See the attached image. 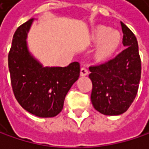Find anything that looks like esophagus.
<instances>
[{"instance_id": "1", "label": "esophagus", "mask_w": 149, "mask_h": 149, "mask_svg": "<svg viewBox=\"0 0 149 149\" xmlns=\"http://www.w3.org/2000/svg\"><path fill=\"white\" fill-rule=\"evenodd\" d=\"M80 74H81V76H86V75H88L89 71H88L85 68H81V72H80Z\"/></svg>"}]
</instances>
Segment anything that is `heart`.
I'll list each match as a JSON object with an SVG mask.
<instances>
[{
  "instance_id": "obj_1",
  "label": "heart",
  "mask_w": 149,
  "mask_h": 149,
  "mask_svg": "<svg viewBox=\"0 0 149 149\" xmlns=\"http://www.w3.org/2000/svg\"><path fill=\"white\" fill-rule=\"evenodd\" d=\"M94 44H97L95 58L100 62H106L112 58L122 43V35L110 27H97L91 36Z\"/></svg>"
}]
</instances>
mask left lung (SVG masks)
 Masks as SVG:
<instances>
[{"instance_id": "1", "label": "left lung", "mask_w": 149, "mask_h": 149, "mask_svg": "<svg viewBox=\"0 0 149 149\" xmlns=\"http://www.w3.org/2000/svg\"><path fill=\"white\" fill-rule=\"evenodd\" d=\"M125 49L115 58L90 66L91 100L94 108L106 116H119L128 110L138 92L141 63L133 33L121 22Z\"/></svg>"}]
</instances>
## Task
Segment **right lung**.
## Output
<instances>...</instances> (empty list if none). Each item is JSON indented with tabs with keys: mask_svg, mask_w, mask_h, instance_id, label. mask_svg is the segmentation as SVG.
<instances>
[{
	"mask_svg": "<svg viewBox=\"0 0 149 149\" xmlns=\"http://www.w3.org/2000/svg\"><path fill=\"white\" fill-rule=\"evenodd\" d=\"M34 18L20 26L14 33L9 53L11 85L17 102L30 114L42 118L54 117L80 75V65L44 66L30 51L27 34Z\"/></svg>",
	"mask_w": 149,
	"mask_h": 149,
	"instance_id": "obj_1",
	"label": "right lung"
}]
</instances>
